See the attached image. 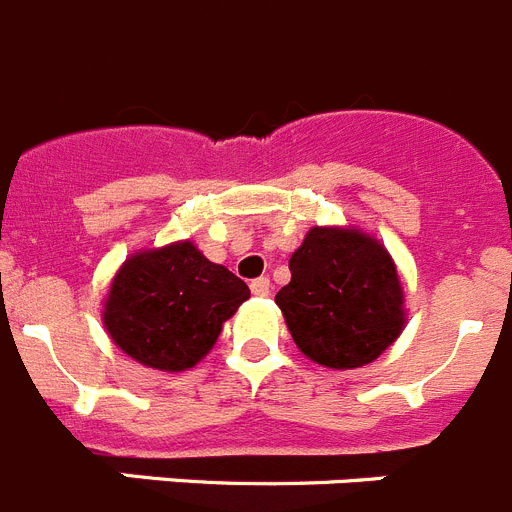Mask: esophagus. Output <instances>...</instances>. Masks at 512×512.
Returning <instances> with one entry per match:
<instances>
[{
	"instance_id": "obj_1",
	"label": "esophagus",
	"mask_w": 512,
	"mask_h": 512,
	"mask_svg": "<svg viewBox=\"0 0 512 512\" xmlns=\"http://www.w3.org/2000/svg\"><path fill=\"white\" fill-rule=\"evenodd\" d=\"M251 292L256 297H266V295H269V279H266V277L253 279V282H251Z\"/></svg>"
}]
</instances>
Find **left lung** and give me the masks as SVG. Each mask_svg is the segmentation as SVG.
Returning <instances> with one entry per match:
<instances>
[{
    "instance_id": "8db88e82",
    "label": "left lung",
    "mask_w": 512,
    "mask_h": 512,
    "mask_svg": "<svg viewBox=\"0 0 512 512\" xmlns=\"http://www.w3.org/2000/svg\"><path fill=\"white\" fill-rule=\"evenodd\" d=\"M277 292L297 348L328 369L372 364L405 328V292L390 251L354 225H315Z\"/></svg>"
}]
</instances>
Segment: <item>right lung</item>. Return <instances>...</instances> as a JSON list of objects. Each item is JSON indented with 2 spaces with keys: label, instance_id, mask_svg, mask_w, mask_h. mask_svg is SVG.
<instances>
[{
  "label": "right lung",
  "instance_id": "obj_1",
  "mask_svg": "<svg viewBox=\"0 0 512 512\" xmlns=\"http://www.w3.org/2000/svg\"><path fill=\"white\" fill-rule=\"evenodd\" d=\"M251 297L192 241L130 253L102 302V323L122 354L158 372H184L215 346L223 323Z\"/></svg>",
  "mask_w": 512,
  "mask_h": 512
}]
</instances>
